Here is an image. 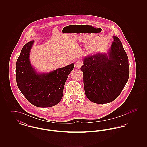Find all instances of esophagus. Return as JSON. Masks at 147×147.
Wrapping results in <instances>:
<instances>
[{
	"mask_svg": "<svg viewBox=\"0 0 147 147\" xmlns=\"http://www.w3.org/2000/svg\"><path fill=\"white\" fill-rule=\"evenodd\" d=\"M82 65H83V62L81 60H78L75 64L76 67L78 68H80L82 66Z\"/></svg>",
	"mask_w": 147,
	"mask_h": 147,
	"instance_id": "obj_1",
	"label": "esophagus"
}]
</instances>
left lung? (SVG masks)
Masks as SVG:
<instances>
[{
	"label": "left lung",
	"mask_w": 147,
	"mask_h": 147,
	"mask_svg": "<svg viewBox=\"0 0 147 147\" xmlns=\"http://www.w3.org/2000/svg\"><path fill=\"white\" fill-rule=\"evenodd\" d=\"M113 41L107 54L98 53L84 59V90L92 102L106 104L117 98L127 82L129 74L128 58L119 38Z\"/></svg>",
	"instance_id": "obj_1"
}]
</instances>
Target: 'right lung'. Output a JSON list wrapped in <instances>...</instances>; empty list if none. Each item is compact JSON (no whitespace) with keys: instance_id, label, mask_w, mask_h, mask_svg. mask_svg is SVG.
Listing matches in <instances>:
<instances>
[{"instance_id":"add662e5","label":"right lung","mask_w":147,"mask_h":147,"mask_svg":"<svg viewBox=\"0 0 147 147\" xmlns=\"http://www.w3.org/2000/svg\"><path fill=\"white\" fill-rule=\"evenodd\" d=\"M34 42L31 41L24 45L17 59V85L31 104L39 107H52L61 100L64 84L74 65L72 63L49 73H37L29 59Z\"/></svg>"}]
</instances>
